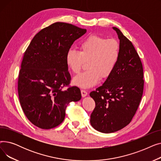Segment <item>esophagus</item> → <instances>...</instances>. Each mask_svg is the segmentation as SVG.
Wrapping results in <instances>:
<instances>
[{
    "mask_svg": "<svg viewBox=\"0 0 161 161\" xmlns=\"http://www.w3.org/2000/svg\"><path fill=\"white\" fill-rule=\"evenodd\" d=\"M81 96L83 97H85L87 95V92L86 90H81Z\"/></svg>",
    "mask_w": 161,
    "mask_h": 161,
    "instance_id": "esophagus-1",
    "label": "esophagus"
}]
</instances>
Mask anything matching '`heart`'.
<instances>
[{"label":"heart","mask_w":161,"mask_h":161,"mask_svg":"<svg viewBox=\"0 0 161 161\" xmlns=\"http://www.w3.org/2000/svg\"><path fill=\"white\" fill-rule=\"evenodd\" d=\"M120 55V46L115 39L91 35L81 42L79 51L70 49L66 63L74 74H78L87 63L88 70L73 79V84L81 88L94 86L101 78H108L114 70Z\"/></svg>","instance_id":"heart-1"}]
</instances>
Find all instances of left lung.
<instances>
[{
    "label": "left lung",
    "mask_w": 161,
    "mask_h": 161,
    "mask_svg": "<svg viewBox=\"0 0 161 161\" xmlns=\"http://www.w3.org/2000/svg\"><path fill=\"white\" fill-rule=\"evenodd\" d=\"M120 55L112 74L102 86L91 92L95 108L91 125L97 130L111 133L130 123L136 114L143 91V71L140 58L132 42L117 27Z\"/></svg>",
    "instance_id": "left-lung-1"
}]
</instances>
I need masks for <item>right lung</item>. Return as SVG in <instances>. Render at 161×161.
I'll return each mask as SVG.
<instances>
[{"instance_id":"right-lung-1","label":"right lung","mask_w":161,"mask_h":161,"mask_svg":"<svg viewBox=\"0 0 161 161\" xmlns=\"http://www.w3.org/2000/svg\"><path fill=\"white\" fill-rule=\"evenodd\" d=\"M86 32L70 23L57 22L38 32L25 51L18 77L19 99L25 116L40 129L60 125L68 104L81 98L78 87L69 86L71 76L66 55L74 42Z\"/></svg>"}]
</instances>
